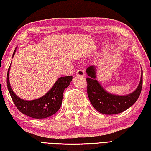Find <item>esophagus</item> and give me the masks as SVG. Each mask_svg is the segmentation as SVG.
<instances>
[{"label":"esophagus","instance_id":"1","mask_svg":"<svg viewBox=\"0 0 151 151\" xmlns=\"http://www.w3.org/2000/svg\"><path fill=\"white\" fill-rule=\"evenodd\" d=\"M84 71L83 69H78L77 70V71H76V75L78 76H82V77H83L84 76Z\"/></svg>","mask_w":151,"mask_h":151}]
</instances>
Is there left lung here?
<instances>
[{"mask_svg": "<svg viewBox=\"0 0 151 151\" xmlns=\"http://www.w3.org/2000/svg\"><path fill=\"white\" fill-rule=\"evenodd\" d=\"M88 76L86 78L87 94L93 106L98 112L105 115H113L124 111L134 104L139 98L142 88V76L138 87L132 93L127 96H116L109 93L96 80V67L91 66L86 69Z\"/></svg>", "mask_w": 151, "mask_h": 151, "instance_id": "1", "label": "left lung"}]
</instances>
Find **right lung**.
<instances>
[{
  "label": "right lung",
  "instance_id": "right-lung-1",
  "mask_svg": "<svg viewBox=\"0 0 151 151\" xmlns=\"http://www.w3.org/2000/svg\"><path fill=\"white\" fill-rule=\"evenodd\" d=\"M14 51L13 56L15 54ZM9 69L7 71V85L12 100L16 108L23 114L36 119H43L55 114L60 108L64 91L72 80L71 76L58 78L52 88L41 98L34 100H24L16 96L12 91L9 84Z\"/></svg>",
  "mask_w": 151,
  "mask_h": 151
}]
</instances>
